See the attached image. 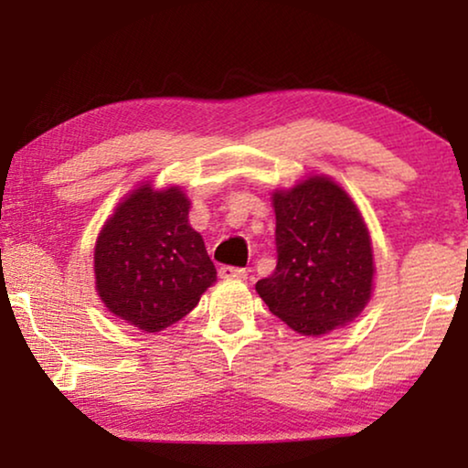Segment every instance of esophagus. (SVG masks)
<instances>
[{"instance_id":"esophagus-1","label":"esophagus","mask_w":468,"mask_h":468,"mask_svg":"<svg viewBox=\"0 0 468 468\" xmlns=\"http://www.w3.org/2000/svg\"><path fill=\"white\" fill-rule=\"evenodd\" d=\"M219 277L221 279H245L247 271L245 268H236V266H221Z\"/></svg>"}]
</instances>
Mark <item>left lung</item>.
Returning <instances> with one entry per match:
<instances>
[{"instance_id":"8db88e82","label":"left lung","mask_w":468,"mask_h":468,"mask_svg":"<svg viewBox=\"0 0 468 468\" xmlns=\"http://www.w3.org/2000/svg\"><path fill=\"white\" fill-rule=\"evenodd\" d=\"M277 268L255 283L272 315L319 336L360 315L373 290L370 236L351 197L313 176L272 196Z\"/></svg>"}]
</instances>
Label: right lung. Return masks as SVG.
<instances>
[{
  "label": "right lung",
  "instance_id": "add662e5",
  "mask_svg": "<svg viewBox=\"0 0 468 468\" xmlns=\"http://www.w3.org/2000/svg\"><path fill=\"white\" fill-rule=\"evenodd\" d=\"M181 189L149 185L121 202L95 245V287L114 315L140 330L172 325L197 304L217 271L189 226Z\"/></svg>",
  "mask_w": 468,
  "mask_h": 468
}]
</instances>
